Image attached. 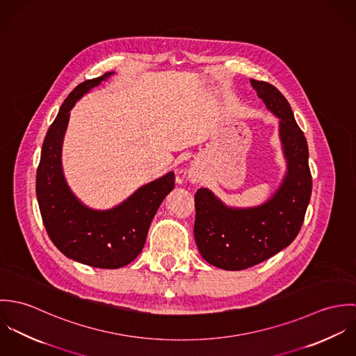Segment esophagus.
I'll return each mask as SVG.
<instances>
[{"instance_id":"esophagus-1","label":"esophagus","mask_w":356,"mask_h":356,"mask_svg":"<svg viewBox=\"0 0 356 356\" xmlns=\"http://www.w3.org/2000/svg\"><path fill=\"white\" fill-rule=\"evenodd\" d=\"M189 178L195 182V181H199V178H200V177H199L197 171H191V172H189Z\"/></svg>"}]
</instances>
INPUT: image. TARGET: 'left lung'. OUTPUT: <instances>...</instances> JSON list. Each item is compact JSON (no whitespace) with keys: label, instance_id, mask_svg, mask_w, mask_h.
Masks as SVG:
<instances>
[{"label":"left lung","instance_id":"1","mask_svg":"<svg viewBox=\"0 0 356 356\" xmlns=\"http://www.w3.org/2000/svg\"><path fill=\"white\" fill-rule=\"evenodd\" d=\"M266 106L280 118V137L288 163L286 175L261 205L232 208L207 188L195 196V238L204 259L223 270H244L286 248L299 234L312 191L308 147L292 108L273 85L251 79Z\"/></svg>","mask_w":356,"mask_h":356}]
</instances>
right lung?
<instances>
[{
    "mask_svg": "<svg viewBox=\"0 0 356 356\" xmlns=\"http://www.w3.org/2000/svg\"><path fill=\"white\" fill-rule=\"evenodd\" d=\"M112 74L82 82L63 102L47 133L35 182L42 222L51 243L67 257L99 268L123 267L140 254L157 208L175 185V175L170 171L106 211L83 205L70 191L61 170V145L70 111Z\"/></svg>",
    "mask_w": 356,
    "mask_h": 356,
    "instance_id": "right-lung-1",
    "label": "right lung"
}]
</instances>
